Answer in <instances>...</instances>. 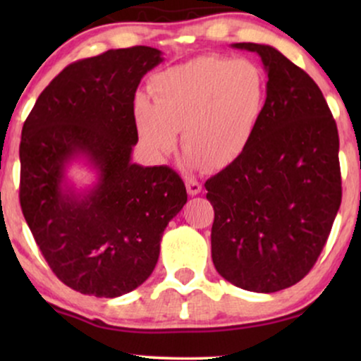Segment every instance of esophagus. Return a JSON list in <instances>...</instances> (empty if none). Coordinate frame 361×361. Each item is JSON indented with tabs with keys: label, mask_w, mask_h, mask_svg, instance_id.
I'll list each match as a JSON object with an SVG mask.
<instances>
[{
	"label": "esophagus",
	"mask_w": 361,
	"mask_h": 361,
	"mask_svg": "<svg viewBox=\"0 0 361 361\" xmlns=\"http://www.w3.org/2000/svg\"><path fill=\"white\" fill-rule=\"evenodd\" d=\"M185 187L189 195H199L202 192V184L195 179H192V177H185Z\"/></svg>",
	"instance_id": "1"
}]
</instances>
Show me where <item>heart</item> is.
Listing matches in <instances>:
<instances>
[{
	"label": "heart",
	"instance_id": "obj_1",
	"mask_svg": "<svg viewBox=\"0 0 361 361\" xmlns=\"http://www.w3.org/2000/svg\"><path fill=\"white\" fill-rule=\"evenodd\" d=\"M151 98L137 95L135 125L147 154L162 161L177 145L189 166L220 171L248 149L266 108L268 80L248 59L200 56L157 72Z\"/></svg>",
	"mask_w": 361,
	"mask_h": 361
}]
</instances>
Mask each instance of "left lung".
Returning <instances> with one entry per match:
<instances>
[{"label":"left lung","mask_w":361,"mask_h":361,"mask_svg":"<svg viewBox=\"0 0 361 361\" xmlns=\"http://www.w3.org/2000/svg\"><path fill=\"white\" fill-rule=\"evenodd\" d=\"M231 47L261 57L268 97L248 149L205 182L212 259L236 288L268 294L299 283L329 238L342 202L338 131L317 83L278 49Z\"/></svg>","instance_id":"8db88e82"}]
</instances>
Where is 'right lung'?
I'll return each instance as SVG.
<instances>
[{"instance_id":"add662e5","label":"right lung","mask_w":361,"mask_h":361,"mask_svg":"<svg viewBox=\"0 0 361 361\" xmlns=\"http://www.w3.org/2000/svg\"><path fill=\"white\" fill-rule=\"evenodd\" d=\"M162 61L157 49L136 46L73 62L24 121L23 215L51 269L82 294L118 298L145 283L166 226L187 202L176 171L131 161L135 93ZM73 161L96 172L92 186L68 179Z\"/></svg>"}]
</instances>
